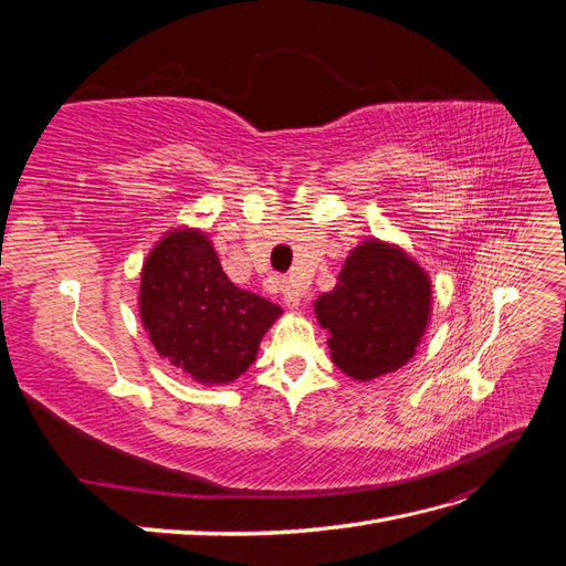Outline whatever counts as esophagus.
Masks as SVG:
<instances>
[{
	"label": "esophagus",
	"instance_id": "esophagus-1",
	"mask_svg": "<svg viewBox=\"0 0 566 566\" xmlns=\"http://www.w3.org/2000/svg\"><path fill=\"white\" fill-rule=\"evenodd\" d=\"M281 295H283V302H285L287 310H297L300 302H302V293L290 281L281 283Z\"/></svg>",
	"mask_w": 566,
	"mask_h": 566
}]
</instances>
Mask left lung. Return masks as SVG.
<instances>
[{
	"label": "left lung",
	"mask_w": 566,
	"mask_h": 566,
	"mask_svg": "<svg viewBox=\"0 0 566 566\" xmlns=\"http://www.w3.org/2000/svg\"><path fill=\"white\" fill-rule=\"evenodd\" d=\"M430 279L403 250L366 241L352 250L337 285L316 300L333 364L354 380L399 370L430 321Z\"/></svg>",
	"instance_id": "obj_1"
}]
</instances>
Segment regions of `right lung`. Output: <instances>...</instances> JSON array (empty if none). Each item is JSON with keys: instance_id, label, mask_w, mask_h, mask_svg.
Wrapping results in <instances>:
<instances>
[{"instance_id": "1", "label": "right lung", "mask_w": 566, "mask_h": 566, "mask_svg": "<svg viewBox=\"0 0 566 566\" xmlns=\"http://www.w3.org/2000/svg\"><path fill=\"white\" fill-rule=\"evenodd\" d=\"M142 321L158 354L198 382L245 373L281 306L235 287L200 231H172L142 271Z\"/></svg>"}]
</instances>
